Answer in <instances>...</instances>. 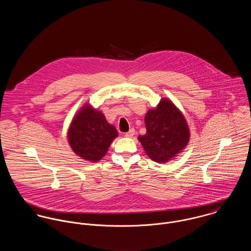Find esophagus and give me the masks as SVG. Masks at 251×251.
Masks as SVG:
<instances>
[{
    "instance_id": "esophagus-1",
    "label": "esophagus",
    "mask_w": 251,
    "mask_h": 251,
    "mask_svg": "<svg viewBox=\"0 0 251 251\" xmlns=\"http://www.w3.org/2000/svg\"><path fill=\"white\" fill-rule=\"evenodd\" d=\"M134 133H135V130H134L133 128H131L128 132H126V135H125V136H126V137H127V138H131V137L134 135Z\"/></svg>"
}]
</instances>
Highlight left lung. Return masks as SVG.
<instances>
[{"mask_svg":"<svg viewBox=\"0 0 251 251\" xmlns=\"http://www.w3.org/2000/svg\"><path fill=\"white\" fill-rule=\"evenodd\" d=\"M147 132L138 137L146 153L155 162L164 163L175 157L189 140L186 121L178 108L163 99L145 117Z\"/></svg>","mask_w":251,"mask_h":251,"instance_id":"left-lung-1","label":"left lung"}]
</instances>
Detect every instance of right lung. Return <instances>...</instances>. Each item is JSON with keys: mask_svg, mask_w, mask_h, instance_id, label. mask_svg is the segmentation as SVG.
Masks as SVG:
<instances>
[{"mask_svg": "<svg viewBox=\"0 0 251 251\" xmlns=\"http://www.w3.org/2000/svg\"><path fill=\"white\" fill-rule=\"evenodd\" d=\"M117 136V129L108 124L103 114L89 105L78 112L68 133L73 151L90 161L100 160Z\"/></svg>", "mask_w": 251, "mask_h": 251, "instance_id": "1", "label": "right lung"}]
</instances>
